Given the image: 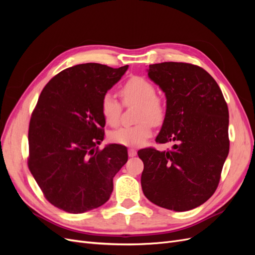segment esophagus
I'll return each instance as SVG.
<instances>
[{
	"instance_id": "1",
	"label": "esophagus",
	"mask_w": 255,
	"mask_h": 255,
	"mask_svg": "<svg viewBox=\"0 0 255 255\" xmlns=\"http://www.w3.org/2000/svg\"><path fill=\"white\" fill-rule=\"evenodd\" d=\"M136 154H137V152L135 149H128V156L129 157H134Z\"/></svg>"
}]
</instances>
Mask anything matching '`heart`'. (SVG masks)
I'll list each match as a JSON object with an SVG mask.
<instances>
[{"label": "heart", "mask_w": 255, "mask_h": 255, "mask_svg": "<svg viewBox=\"0 0 255 255\" xmlns=\"http://www.w3.org/2000/svg\"><path fill=\"white\" fill-rule=\"evenodd\" d=\"M120 96L126 105L138 104L136 120L133 127H122L113 130L110 139L118 144L139 146L152 134V123L158 126L166 117V105L163 100L156 97L154 85L141 76H132L120 89ZM121 105L116 98L107 92L101 100V114L109 126L118 125Z\"/></svg>", "instance_id": "heart-1"}]
</instances>
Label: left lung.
Wrapping results in <instances>:
<instances>
[{"label":"left lung","mask_w":255,"mask_h":255,"mask_svg":"<svg viewBox=\"0 0 255 255\" xmlns=\"http://www.w3.org/2000/svg\"><path fill=\"white\" fill-rule=\"evenodd\" d=\"M148 76L166 96V117L155 141H176L170 151L141 149V187L154 204L175 212L210 199L228 157L229 110L218 84L186 63L150 65Z\"/></svg>","instance_id":"left-lung-1"}]
</instances>
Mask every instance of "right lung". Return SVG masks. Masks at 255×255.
I'll return each mask as SVG.
<instances>
[{"mask_svg":"<svg viewBox=\"0 0 255 255\" xmlns=\"http://www.w3.org/2000/svg\"><path fill=\"white\" fill-rule=\"evenodd\" d=\"M128 68L95 63L68 68L38 99L28 128V168L45 199L67 213L103 205L128 161L125 145L97 146L104 139L101 100Z\"/></svg>","mask_w":255,"mask_h":255,"instance_id":"obj_1","label":"right lung"}]
</instances>
